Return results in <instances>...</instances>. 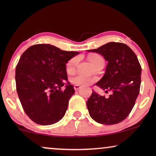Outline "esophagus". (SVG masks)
<instances>
[{
    "label": "esophagus",
    "mask_w": 156,
    "mask_h": 156,
    "mask_svg": "<svg viewBox=\"0 0 156 156\" xmlns=\"http://www.w3.org/2000/svg\"><path fill=\"white\" fill-rule=\"evenodd\" d=\"M81 88V86L80 85H78V84H75V85H74V90L75 91H77V90H79V89H80Z\"/></svg>",
    "instance_id": "esophagus-1"
}]
</instances>
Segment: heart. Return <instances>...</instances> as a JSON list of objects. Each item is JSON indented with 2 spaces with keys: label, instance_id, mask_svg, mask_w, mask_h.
Wrapping results in <instances>:
<instances>
[{
  "label": "heart",
  "instance_id": "obj_1",
  "mask_svg": "<svg viewBox=\"0 0 156 156\" xmlns=\"http://www.w3.org/2000/svg\"><path fill=\"white\" fill-rule=\"evenodd\" d=\"M88 59L93 65L96 66L101 62H104V59L100 55L97 54H91L88 56ZM78 63V57H72L67 62L66 65V70L68 73L73 72ZM72 82L79 85H89L94 82V79L82 74H78L72 78Z\"/></svg>",
  "mask_w": 156,
  "mask_h": 156
}]
</instances>
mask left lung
Segmentation results:
<instances>
[{
    "instance_id": "left-lung-1",
    "label": "left lung",
    "mask_w": 156,
    "mask_h": 156,
    "mask_svg": "<svg viewBox=\"0 0 156 156\" xmlns=\"http://www.w3.org/2000/svg\"><path fill=\"white\" fill-rule=\"evenodd\" d=\"M87 51L99 53L108 62L105 74L95 85L106 93L112 91L107 99L92 91L87 103L89 115L101 124L120 123L129 116L139 94L141 67L137 57L121 42H108Z\"/></svg>"
}]
</instances>
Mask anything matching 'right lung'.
Returning <instances> with one entry per match:
<instances>
[{
  "label": "right lung",
  "instance_id": "add662e5",
  "mask_svg": "<svg viewBox=\"0 0 156 156\" xmlns=\"http://www.w3.org/2000/svg\"><path fill=\"white\" fill-rule=\"evenodd\" d=\"M78 54L50 44H38L20 57L16 69V90L25 114L35 123L54 124L65 116L75 92L67 82L66 64ZM65 82L66 89L62 91Z\"/></svg>",
  "mask_w": 156,
  "mask_h": 156
}]
</instances>
